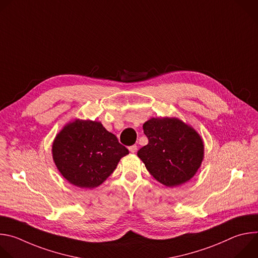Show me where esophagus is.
<instances>
[{"mask_svg":"<svg viewBox=\"0 0 258 258\" xmlns=\"http://www.w3.org/2000/svg\"><path fill=\"white\" fill-rule=\"evenodd\" d=\"M128 150H130L132 153H135V152H137V150H138V146H137V145L130 146V147H128Z\"/></svg>","mask_w":258,"mask_h":258,"instance_id":"esophagus-1","label":"esophagus"}]
</instances>
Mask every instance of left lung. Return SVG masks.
Here are the masks:
<instances>
[{
    "label": "left lung",
    "mask_w": 258,
    "mask_h": 258,
    "mask_svg": "<svg viewBox=\"0 0 258 258\" xmlns=\"http://www.w3.org/2000/svg\"><path fill=\"white\" fill-rule=\"evenodd\" d=\"M148 144L138 156L155 179L175 187L194 176L201 165L204 146L196 131L177 118H151L143 125Z\"/></svg>",
    "instance_id": "8db88e82"
}]
</instances>
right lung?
Returning a JSON list of instances; mask_svg holds the SVG:
<instances>
[{"instance_id": "1", "label": "right lung", "mask_w": 258, "mask_h": 258, "mask_svg": "<svg viewBox=\"0 0 258 258\" xmlns=\"http://www.w3.org/2000/svg\"><path fill=\"white\" fill-rule=\"evenodd\" d=\"M52 152L61 174L72 185L89 189L100 186L128 154L101 122L79 119L57 135Z\"/></svg>"}]
</instances>
